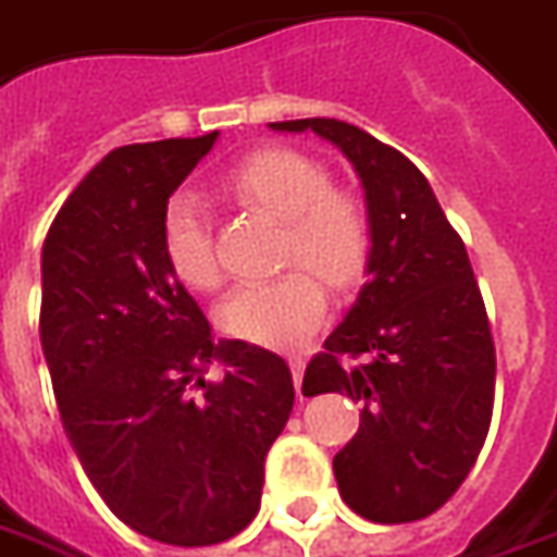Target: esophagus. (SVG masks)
Segmentation results:
<instances>
[{
  "mask_svg": "<svg viewBox=\"0 0 557 557\" xmlns=\"http://www.w3.org/2000/svg\"><path fill=\"white\" fill-rule=\"evenodd\" d=\"M289 369H293L295 389L301 393V377H305V357H289Z\"/></svg>",
  "mask_w": 557,
  "mask_h": 557,
  "instance_id": "esophagus-1",
  "label": "esophagus"
}]
</instances>
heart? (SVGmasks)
<instances>
[{"instance_id": "obj_1", "label": "heart", "mask_w": 557, "mask_h": 557, "mask_svg": "<svg viewBox=\"0 0 557 557\" xmlns=\"http://www.w3.org/2000/svg\"><path fill=\"white\" fill-rule=\"evenodd\" d=\"M222 191L244 207L277 215L283 222L280 259L301 268L231 289L215 308V326L237 342L274 350L295 347L326 317L321 278L347 293L366 277L374 249L372 215L357 195L332 188V173L317 158L295 149L252 151L222 176ZM161 249L173 277L188 289L207 293L219 286L213 225L198 195L176 191L168 200Z\"/></svg>"}]
</instances>
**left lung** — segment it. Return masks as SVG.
Masks as SVG:
<instances>
[{
    "mask_svg": "<svg viewBox=\"0 0 557 557\" xmlns=\"http://www.w3.org/2000/svg\"><path fill=\"white\" fill-rule=\"evenodd\" d=\"M271 131L338 146L372 215L369 283L305 372L308 396L362 403L357 436L332 460L338 491L377 524L433 516L463 485L494 411L497 354L467 247L403 151L338 119Z\"/></svg>",
    "mask_w": 557,
    "mask_h": 557,
    "instance_id": "left-lung-1",
    "label": "left lung"
}]
</instances>
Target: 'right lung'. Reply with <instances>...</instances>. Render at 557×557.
Segmentation results:
<instances>
[{
  "label": "right lung",
  "instance_id": "1",
  "mask_svg": "<svg viewBox=\"0 0 557 557\" xmlns=\"http://www.w3.org/2000/svg\"><path fill=\"white\" fill-rule=\"evenodd\" d=\"M215 136L109 151L41 247V350L72 451L127 528L168 546H213L256 518L295 403L289 366L215 342L161 249L170 195ZM213 361L222 382L206 381Z\"/></svg>",
  "mask_w": 557,
  "mask_h": 557
}]
</instances>
